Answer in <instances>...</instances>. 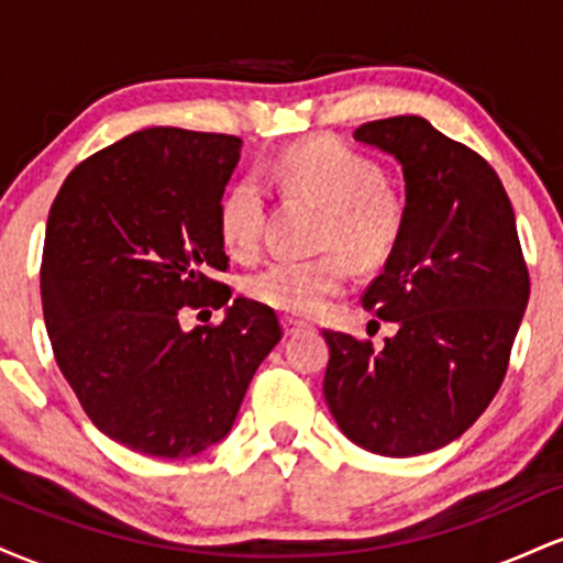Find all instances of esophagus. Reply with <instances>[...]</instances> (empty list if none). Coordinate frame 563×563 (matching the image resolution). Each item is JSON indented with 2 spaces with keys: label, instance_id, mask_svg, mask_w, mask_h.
Returning <instances> with one entry per match:
<instances>
[{
  "label": "esophagus",
  "instance_id": "esophagus-1",
  "mask_svg": "<svg viewBox=\"0 0 563 563\" xmlns=\"http://www.w3.org/2000/svg\"><path fill=\"white\" fill-rule=\"evenodd\" d=\"M307 322L303 320H296V318H283V331L286 335H299L301 331H307Z\"/></svg>",
  "mask_w": 563,
  "mask_h": 563
}]
</instances>
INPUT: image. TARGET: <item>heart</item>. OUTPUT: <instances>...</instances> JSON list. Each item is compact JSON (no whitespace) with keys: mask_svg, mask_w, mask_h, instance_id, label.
I'll use <instances>...</instances> for the list:
<instances>
[{"mask_svg":"<svg viewBox=\"0 0 563 563\" xmlns=\"http://www.w3.org/2000/svg\"><path fill=\"white\" fill-rule=\"evenodd\" d=\"M273 177L288 192L325 209L320 249L339 251L357 269H376L389 260L405 228V203L384 183V169L365 153L333 137L307 140L275 161ZM267 192L260 179L235 183L219 206V232L232 256L260 251ZM346 264L338 254L314 260H275L249 277V294L288 314H314L339 294Z\"/></svg>","mask_w":563,"mask_h":563,"instance_id":"b5f03b06","label":"heart"}]
</instances>
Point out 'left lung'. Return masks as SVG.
Wrapping results in <instances>:
<instances>
[{
  "mask_svg": "<svg viewBox=\"0 0 563 563\" xmlns=\"http://www.w3.org/2000/svg\"><path fill=\"white\" fill-rule=\"evenodd\" d=\"M354 140L402 166L405 228L363 307L397 325L384 349L325 331L322 394L339 429L386 457L434 452L487 410L508 371L529 273L500 177L421 115Z\"/></svg>",
  "mask_w": 563,
  "mask_h": 563,
  "instance_id": "1",
  "label": "left lung"
}]
</instances>
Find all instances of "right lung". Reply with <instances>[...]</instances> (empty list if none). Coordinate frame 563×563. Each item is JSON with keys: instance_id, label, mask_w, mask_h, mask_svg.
Returning <instances> with one entry per match:
<instances>
[{"instance_id": "add662e5", "label": "right lung", "mask_w": 563, "mask_h": 563, "mask_svg": "<svg viewBox=\"0 0 563 563\" xmlns=\"http://www.w3.org/2000/svg\"><path fill=\"white\" fill-rule=\"evenodd\" d=\"M243 142L151 126L81 161L57 192L42 307L60 373L113 442L190 457L222 442L256 367L280 341L267 303L238 296L219 327L183 332V306L232 290L219 206Z\"/></svg>"}]
</instances>
